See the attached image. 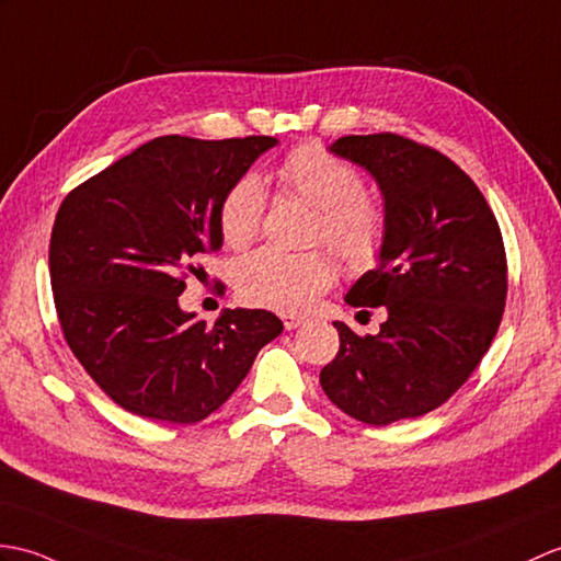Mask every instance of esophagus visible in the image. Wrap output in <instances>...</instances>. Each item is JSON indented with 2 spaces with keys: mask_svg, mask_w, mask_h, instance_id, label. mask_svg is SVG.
Returning <instances> with one entry per match:
<instances>
[{
  "mask_svg": "<svg viewBox=\"0 0 561 561\" xmlns=\"http://www.w3.org/2000/svg\"><path fill=\"white\" fill-rule=\"evenodd\" d=\"M282 322H284V330H296L298 324L304 322L301 316H296V312H284L282 316Z\"/></svg>",
  "mask_w": 561,
  "mask_h": 561,
  "instance_id": "esophagus-1",
  "label": "esophagus"
}]
</instances>
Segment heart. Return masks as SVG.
<instances>
[{
	"instance_id": "obj_1",
	"label": "heart",
	"mask_w": 561,
	"mask_h": 561,
	"mask_svg": "<svg viewBox=\"0 0 561 561\" xmlns=\"http://www.w3.org/2000/svg\"><path fill=\"white\" fill-rule=\"evenodd\" d=\"M279 186L316 207L312 243H328L348 272L373 270L389 237L387 205L366 191L360 172L316 142L291 150L277 167ZM265 191L255 174L233 181L219 203V233L245 249L263 227ZM336 282V263L324 251L286 253L260 249L239 260L233 286L243 304L304 312Z\"/></svg>"
}]
</instances>
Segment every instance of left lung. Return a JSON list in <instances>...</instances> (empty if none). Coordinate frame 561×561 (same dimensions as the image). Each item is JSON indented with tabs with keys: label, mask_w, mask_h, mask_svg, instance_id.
<instances>
[{
	"label": "left lung",
	"mask_w": 561,
	"mask_h": 561,
	"mask_svg": "<svg viewBox=\"0 0 561 561\" xmlns=\"http://www.w3.org/2000/svg\"><path fill=\"white\" fill-rule=\"evenodd\" d=\"M334 154L366 167L385 195L389 237L380 265L346 294L387 308L375 336L344 322L320 385L368 425L419 419L473 375L500 330L506 253L497 217L461 167L399 134L344 136Z\"/></svg>",
	"instance_id": "1"
}]
</instances>
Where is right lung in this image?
<instances>
[{
	"instance_id": "add662e5",
	"label": "right lung",
	"mask_w": 561,
	"mask_h": 561,
	"mask_svg": "<svg viewBox=\"0 0 561 561\" xmlns=\"http://www.w3.org/2000/svg\"><path fill=\"white\" fill-rule=\"evenodd\" d=\"M272 136H160L64 198L49 282L64 340L93 382L142 419L198 423L284 330L270 310L215 324L179 308L188 275L221 245L219 203Z\"/></svg>"
}]
</instances>
